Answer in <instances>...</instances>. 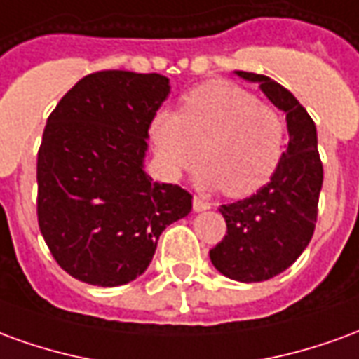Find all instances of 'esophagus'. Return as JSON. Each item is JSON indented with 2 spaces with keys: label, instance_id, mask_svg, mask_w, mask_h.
<instances>
[{
  "label": "esophagus",
  "instance_id": "obj_1",
  "mask_svg": "<svg viewBox=\"0 0 359 359\" xmlns=\"http://www.w3.org/2000/svg\"><path fill=\"white\" fill-rule=\"evenodd\" d=\"M192 203H194V211H205L211 208V203L205 202V200H203V198H200V196H194Z\"/></svg>",
  "mask_w": 359,
  "mask_h": 359
}]
</instances>
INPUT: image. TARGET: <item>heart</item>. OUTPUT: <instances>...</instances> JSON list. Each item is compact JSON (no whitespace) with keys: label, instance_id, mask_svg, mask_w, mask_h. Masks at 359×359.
Returning <instances> with one entry per match:
<instances>
[{"label":"heart","instance_id":"1","mask_svg":"<svg viewBox=\"0 0 359 359\" xmlns=\"http://www.w3.org/2000/svg\"><path fill=\"white\" fill-rule=\"evenodd\" d=\"M159 163L179 177L200 163L203 187L226 196L256 194L280 167L286 125L267 103L229 81L203 82L188 92L179 113L161 111L151 125Z\"/></svg>","mask_w":359,"mask_h":359}]
</instances>
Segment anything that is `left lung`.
Listing matches in <instances>:
<instances>
[{
	"label": "left lung",
	"instance_id": "obj_1",
	"mask_svg": "<svg viewBox=\"0 0 359 359\" xmlns=\"http://www.w3.org/2000/svg\"><path fill=\"white\" fill-rule=\"evenodd\" d=\"M259 82L271 103L286 113L288 148L275 177L256 194L221 205L226 234L210 250L211 264L225 277L259 283L288 269L313 236L323 163L313 118L300 102L269 76L236 71Z\"/></svg>",
	"mask_w": 359,
	"mask_h": 359
}]
</instances>
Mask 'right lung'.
Segmentation results:
<instances>
[{"label":"right lung","mask_w":359,"mask_h":359,"mask_svg":"<svg viewBox=\"0 0 359 359\" xmlns=\"http://www.w3.org/2000/svg\"><path fill=\"white\" fill-rule=\"evenodd\" d=\"M169 90L163 74L97 71L48 117L36 165L38 225L59 267L82 283L140 277L165 226L192 210L190 192L144 171L148 128Z\"/></svg>","instance_id":"right-lung-1"}]
</instances>
